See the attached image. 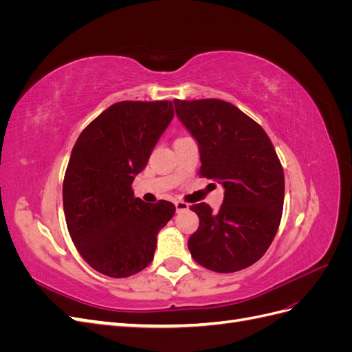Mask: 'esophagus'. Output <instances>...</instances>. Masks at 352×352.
I'll use <instances>...</instances> for the list:
<instances>
[{
    "instance_id": "esophagus-1",
    "label": "esophagus",
    "mask_w": 352,
    "mask_h": 352,
    "mask_svg": "<svg viewBox=\"0 0 352 352\" xmlns=\"http://www.w3.org/2000/svg\"><path fill=\"white\" fill-rule=\"evenodd\" d=\"M175 206H176V211H177V212L186 211V210L189 208V206L186 204V202H184V201H176V202H175Z\"/></svg>"
}]
</instances>
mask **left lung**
<instances>
[{"instance_id": "8db88e82", "label": "left lung", "mask_w": 352, "mask_h": 352, "mask_svg": "<svg viewBox=\"0 0 352 352\" xmlns=\"http://www.w3.org/2000/svg\"><path fill=\"white\" fill-rule=\"evenodd\" d=\"M176 116L198 144L199 175L225 188L219 212L190 207L199 228L188 248L202 267L233 273L258 261L279 229L285 177L263 127L221 100H175Z\"/></svg>"}]
</instances>
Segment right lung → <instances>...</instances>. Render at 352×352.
<instances>
[{
  "label": "right lung",
  "instance_id": "obj_1",
  "mask_svg": "<svg viewBox=\"0 0 352 352\" xmlns=\"http://www.w3.org/2000/svg\"><path fill=\"white\" fill-rule=\"evenodd\" d=\"M173 116L172 101L116 102L73 146L63 182L67 229L83 260L110 278L153 261L158 232L176 211L172 202L148 204L132 190Z\"/></svg>",
  "mask_w": 352,
  "mask_h": 352
}]
</instances>
